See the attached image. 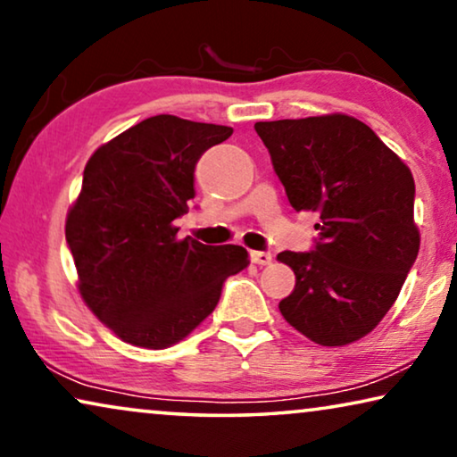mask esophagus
Instances as JSON below:
<instances>
[{"mask_svg": "<svg viewBox=\"0 0 457 457\" xmlns=\"http://www.w3.org/2000/svg\"><path fill=\"white\" fill-rule=\"evenodd\" d=\"M271 253H267V250H253L250 253V261L254 262V265H269L271 262Z\"/></svg>", "mask_w": 457, "mask_h": 457, "instance_id": "obj_1", "label": "esophagus"}]
</instances>
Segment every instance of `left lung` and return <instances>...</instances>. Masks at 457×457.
I'll list each match as a JSON object with an SVG mask.
<instances>
[{"instance_id": "obj_1", "label": "left lung", "mask_w": 457, "mask_h": 457, "mask_svg": "<svg viewBox=\"0 0 457 457\" xmlns=\"http://www.w3.org/2000/svg\"><path fill=\"white\" fill-rule=\"evenodd\" d=\"M287 201L319 215L314 246L278 259L295 273L284 319L320 345H345L378 325L420 248L414 178L369 126L333 113L256 121Z\"/></svg>"}]
</instances>
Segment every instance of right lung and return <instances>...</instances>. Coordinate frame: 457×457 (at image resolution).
Masks as SVG:
<instances>
[{"mask_svg": "<svg viewBox=\"0 0 457 457\" xmlns=\"http://www.w3.org/2000/svg\"><path fill=\"white\" fill-rule=\"evenodd\" d=\"M229 126L153 115L88 159L66 242L88 308L115 336L162 350L215 311L223 281L248 265L246 248L178 240L173 221L195 198L203 153Z\"/></svg>", "mask_w": 457, "mask_h": 457, "instance_id": "obj_1", "label": "right lung"}]
</instances>
